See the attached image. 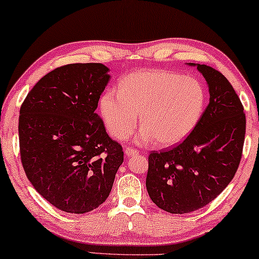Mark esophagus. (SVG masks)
Masks as SVG:
<instances>
[{
  "mask_svg": "<svg viewBox=\"0 0 259 259\" xmlns=\"http://www.w3.org/2000/svg\"><path fill=\"white\" fill-rule=\"evenodd\" d=\"M125 153L130 157V155H136V154H138V153H139V151L136 150V148L126 147V148H125Z\"/></svg>",
  "mask_w": 259,
  "mask_h": 259,
  "instance_id": "1",
  "label": "esophagus"
}]
</instances>
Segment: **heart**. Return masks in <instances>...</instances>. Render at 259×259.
<instances>
[{
    "label": "heart",
    "instance_id": "heart-1",
    "mask_svg": "<svg viewBox=\"0 0 259 259\" xmlns=\"http://www.w3.org/2000/svg\"><path fill=\"white\" fill-rule=\"evenodd\" d=\"M205 102L203 84L194 77L169 70H139L121 81L119 93L107 91L102 95L100 112L116 139L132 134L141 114L144 128L138 141L172 146L196 128Z\"/></svg>",
    "mask_w": 259,
    "mask_h": 259
}]
</instances>
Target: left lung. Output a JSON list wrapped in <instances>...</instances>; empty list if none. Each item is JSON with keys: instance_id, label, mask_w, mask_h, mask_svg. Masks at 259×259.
I'll return each instance as SVG.
<instances>
[{"instance_id": "1", "label": "left lung", "mask_w": 259, "mask_h": 259, "mask_svg": "<svg viewBox=\"0 0 259 259\" xmlns=\"http://www.w3.org/2000/svg\"><path fill=\"white\" fill-rule=\"evenodd\" d=\"M208 86L210 102L189 137L167 151L148 155L146 189L169 213H189L211 203L235 177L245 138V113L221 72L194 65Z\"/></svg>"}]
</instances>
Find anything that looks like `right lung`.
Returning a JSON list of instances; mask_svg holds the SVG:
<instances>
[{
  "mask_svg": "<svg viewBox=\"0 0 259 259\" xmlns=\"http://www.w3.org/2000/svg\"><path fill=\"white\" fill-rule=\"evenodd\" d=\"M102 63H72L38 80L20 109L21 161L34 189L59 210L86 213L108 198L123 161L95 113L109 81Z\"/></svg>",
  "mask_w": 259,
  "mask_h": 259,
  "instance_id": "1",
  "label": "right lung"
}]
</instances>
